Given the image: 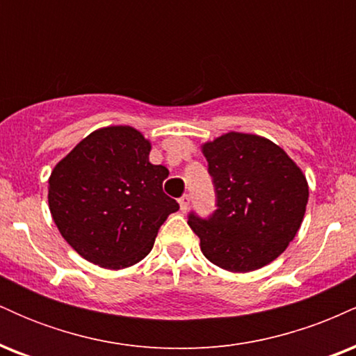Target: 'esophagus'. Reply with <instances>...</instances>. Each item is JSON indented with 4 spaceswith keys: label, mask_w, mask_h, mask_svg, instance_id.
I'll list each match as a JSON object with an SVG mask.
<instances>
[{
    "label": "esophagus",
    "mask_w": 356,
    "mask_h": 356,
    "mask_svg": "<svg viewBox=\"0 0 356 356\" xmlns=\"http://www.w3.org/2000/svg\"><path fill=\"white\" fill-rule=\"evenodd\" d=\"M179 206H181V211L182 212H186L187 209H189V206H191V197L187 194H184L181 199H179Z\"/></svg>",
    "instance_id": "esophagus-1"
}]
</instances>
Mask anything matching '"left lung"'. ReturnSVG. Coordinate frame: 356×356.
<instances>
[{
	"instance_id": "8db88e82",
	"label": "left lung",
	"mask_w": 356,
	"mask_h": 356,
	"mask_svg": "<svg viewBox=\"0 0 356 356\" xmlns=\"http://www.w3.org/2000/svg\"><path fill=\"white\" fill-rule=\"evenodd\" d=\"M218 209L187 224L202 254L231 273H251L283 254L303 222L309 187L303 170L266 137L227 132L201 145Z\"/></svg>"
}]
</instances>
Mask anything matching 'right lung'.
<instances>
[{"label": "right lung", "mask_w": 356, "mask_h": 356, "mask_svg": "<svg viewBox=\"0 0 356 356\" xmlns=\"http://www.w3.org/2000/svg\"><path fill=\"white\" fill-rule=\"evenodd\" d=\"M150 144L130 125L93 130L53 167L48 206L60 234L83 259L124 269L149 254L164 220L179 209L149 161Z\"/></svg>", "instance_id": "obj_1"}]
</instances>
